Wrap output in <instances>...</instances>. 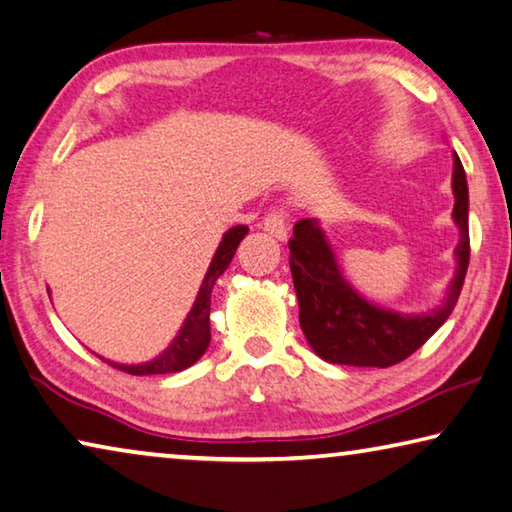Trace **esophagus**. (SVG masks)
Returning <instances> with one entry per match:
<instances>
[{
    "instance_id": "34e87169",
    "label": "esophagus",
    "mask_w": 512,
    "mask_h": 512,
    "mask_svg": "<svg viewBox=\"0 0 512 512\" xmlns=\"http://www.w3.org/2000/svg\"><path fill=\"white\" fill-rule=\"evenodd\" d=\"M261 226L274 238H279V240L288 238V220H286V213H283V211L267 213V217H265Z\"/></svg>"
}]
</instances>
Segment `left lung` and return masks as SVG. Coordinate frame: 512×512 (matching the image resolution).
I'll return each instance as SVG.
<instances>
[{"instance_id": "left-lung-1", "label": "left lung", "mask_w": 512, "mask_h": 512, "mask_svg": "<svg viewBox=\"0 0 512 512\" xmlns=\"http://www.w3.org/2000/svg\"><path fill=\"white\" fill-rule=\"evenodd\" d=\"M454 222L460 231L456 274L447 297L431 313H397L372 304L349 286L317 220H299L288 242L290 272L299 299V324L308 345L335 365L390 367L420 349L447 322L463 290L469 265V192L454 154Z\"/></svg>"}]
</instances>
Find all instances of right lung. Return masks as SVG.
<instances>
[{"label": "right lung", "instance_id": "1", "mask_svg": "<svg viewBox=\"0 0 512 512\" xmlns=\"http://www.w3.org/2000/svg\"><path fill=\"white\" fill-rule=\"evenodd\" d=\"M247 226L238 224L224 233V238L217 247L215 256L211 265H208V272L201 281V288L197 292L195 304H192L190 313L183 322L181 331L177 338L172 340V345L167 347L161 356L149 360V363L142 365H120V363H111V360L102 358L104 363L117 367L120 372H127L133 376H147V374H172V372H181L186 367L195 365L197 360L204 356V351L208 349V342H211V292L215 281L224 274L226 267L233 261V254L240 245V240L247 236Z\"/></svg>", "mask_w": 512, "mask_h": 512}]
</instances>
